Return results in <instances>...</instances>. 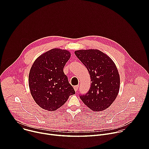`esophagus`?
<instances>
[{
    "mask_svg": "<svg viewBox=\"0 0 149 149\" xmlns=\"http://www.w3.org/2000/svg\"><path fill=\"white\" fill-rule=\"evenodd\" d=\"M78 86H74V90H75V92H77V90H78Z\"/></svg>",
    "mask_w": 149,
    "mask_h": 149,
    "instance_id": "34e87169",
    "label": "esophagus"
}]
</instances>
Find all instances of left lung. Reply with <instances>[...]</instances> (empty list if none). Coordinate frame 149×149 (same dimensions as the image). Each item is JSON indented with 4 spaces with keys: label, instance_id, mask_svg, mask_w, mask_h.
I'll use <instances>...</instances> for the list:
<instances>
[{
    "label": "left lung",
    "instance_id": "8db88e82",
    "mask_svg": "<svg viewBox=\"0 0 149 149\" xmlns=\"http://www.w3.org/2000/svg\"><path fill=\"white\" fill-rule=\"evenodd\" d=\"M77 57L86 66L91 78V87L81 100L94 111L109 108L119 92L120 78L114 61L107 54L98 49L75 51Z\"/></svg>",
    "mask_w": 149,
    "mask_h": 149
}]
</instances>
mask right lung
Wrapping results in <instances>:
<instances>
[{
    "label": "right lung",
    "instance_id": "add662e5",
    "mask_svg": "<svg viewBox=\"0 0 149 149\" xmlns=\"http://www.w3.org/2000/svg\"><path fill=\"white\" fill-rule=\"evenodd\" d=\"M70 57L68 51L54 48L40 55L33 62L29 74V87L40 108L55 111L75 94L63 71Z\"/></svg>",
    "mask_w": 149,
    "mask_h": 149
}]
</instances>
